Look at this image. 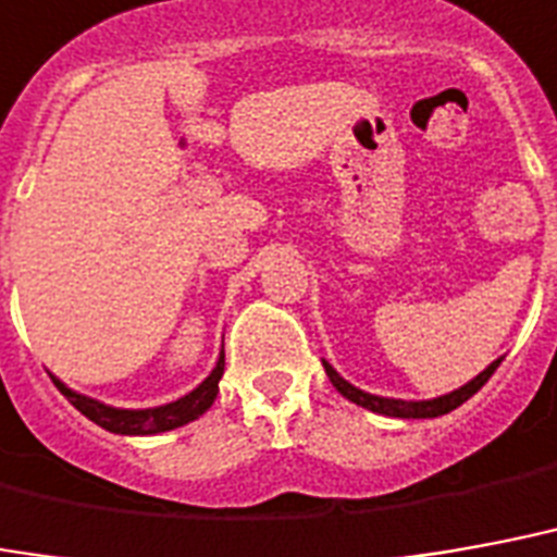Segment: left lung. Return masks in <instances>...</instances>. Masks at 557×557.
<instances>
[{
	"mask_svg": "<svg viewBox=\"0 0 557 557\" xmlns=\"http://www.w3.org/2000/svg\"><path fill=\"white\" fill-rule=\"evenodd\" d=\"M324 362V372H327V377H331V383L339 389L348 401H354V405L366 407V410H372V413H381V416H395V419H434V416H443V413H451L455 407H460L467 398H472V395L484 386V383L493 377V372L498 369V362L502 360H493L484 369V372L478 374V377H472L469 383H463L460 389H455V393L448 395H440V398H431V401H401V398H383V395H372V393H362V389H357L354 383H348L345 377H342L336 369H333L331 362Z\"/></svg>",
	"mask_w": 557,
	"mask_h": 557,
	"instance_id": "left-lung-1",
	"label": "left lung"
}]
</instances>
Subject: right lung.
I'll list each match as a JSON object with an SVG mask.
<instances>
[{"label": "right lung", "mask_w": 557, "mask_h": 557, "mask_svg": "<svg viewBox=\"0 0 557 557\" xmlns=\"http://www.w3.org/2000/svg\"><path fill=\"white\" fill-rule=\"evenodd\" d=\"M224 374V351L218 357L215 369L206 377L197 389H191L183 398H176L171 405L162 407H147V410H123V407H109L97 401V398H88V395L73 393L70 386L52 377L55 386L61 389V395H67V401L82 416H88L90 422H97L100 428L111 431V434H126V436H147V434H162V431H174L180 425H188L195 422L197 416H203L218 395V381Z\"/></svg>", "instance_id": "1"}]
</instances>
